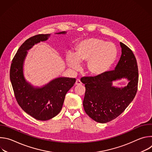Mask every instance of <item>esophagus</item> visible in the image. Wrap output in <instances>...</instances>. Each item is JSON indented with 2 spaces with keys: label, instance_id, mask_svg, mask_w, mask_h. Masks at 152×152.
Instances as JSON below:
<instances>
[{
  "label": "esophagus",
  "instance_id": "34e87169",
  "mask_svg": "<svg viewBox=\"0 0 152 152\" xmlns=\"http://www.w3.org/2000/svg\"><path fill=\"white\" fill-rule=\"evenodd\" d=\"M75 84H76V85H82V82L79 79H77Z\"/></svg>",
  "mask_w": 152,
  "mask_h": 152
}]
</instances>
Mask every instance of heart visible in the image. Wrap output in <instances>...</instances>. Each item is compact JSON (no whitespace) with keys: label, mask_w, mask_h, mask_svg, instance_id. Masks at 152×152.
<instances>
[{"label":"heart","mask_w":152,"mask_h":152,"mask_svg":"<svg viewBox=\"0 0 152 152\" xmlns=\"http://www.w3.org/2000/svg\"><path fill=\"white\" fill-rule=\"evenodd\" d=\"M75 50V53L69 52L66 55L69 67L78 70L80 63L87 61L86 71L93 76H100L109 70L117 56V49L114 43L96 38L80 41Z\"/></svg>","instance_id":"1"}]
</instances>
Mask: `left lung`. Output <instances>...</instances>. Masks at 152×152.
<instances>
[{"label": "left lung", "mask_w": 152, "mask_h": 152, "mask_svg": "<svg viewBox=\"0 0 152 152\" xmlns=\"http://www.w3.org/2000/svg\"><path fill=\"white\" fill-rule=\"evenodd\" d=\"M121 55L115 70L94 77H84L83 101L84 110L93 120L106 123L119 116L134 100L138 88V70L132 51L120 42ZM126 78L129 83L124 88L112 85L114 81Z\"/></svg>", "instance_id": "obj_1"}]
</instances>
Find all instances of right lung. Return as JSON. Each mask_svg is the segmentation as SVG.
<instances>
[{
	"label": "right lung",
	"mask_w": 152,
	"mask_h": 152,
	"mask_svg": "<svg viewBox=\"0 0 152 152\" xmlns=\"http://www.w3.org/2000/svg\"><path fill=\"white\" fill-rule=\"evenodd\" d=\"M63 31L56 34H66ZM50 34H39L26 40L18 49L10 69V80L15 99L22 110L34 118L46 121L58 115L65 96L74 85L76 79L60 77L41 87L34 86L24 76L23 64L28 50L41 41L48 40Z\"/></svg>",
	"instance_id": "add662e5"
}]
</instances>
